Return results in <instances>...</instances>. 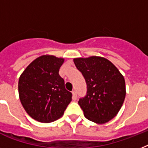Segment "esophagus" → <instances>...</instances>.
Masks as SVG:
<instances>
[{
    "mask_svg": "<svg viewBox=\"0 0 148 148\" xmlns=\"http://www.w3.org/2000/svg\"><path fill=\"white\" fill-rule=\"evenodd\" d=\"M72 96H73V99L74 100H76L77 99V92L75 90H73L72 91Z\"/></svg>",
    "mask_w": 148,
    "mask_h": 148,
    "instance_id": "1",
    "label": "esophagus"
}]
</instances>
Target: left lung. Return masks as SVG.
Listing matches in <instances>:
<instances>
[{
    "mask_svg": "<svg viewBox=\"0 0 148 148\" xmlns=\"http://www.w3.org/2000/svg\"><path fill=\"white\" fill-rule=\"evenodd\" d=\"M85 79L88 92L78 103L87 119L105 124L117 114L126 95L124 76L110 60L102 57L74 58Z\"/></svg>",
    "mask_w": 148,
    "mask_h": 148,
    "instance_id": "left-lung-1",
    "label": "left lung"
}]
</instances>
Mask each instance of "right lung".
I'll return each instance as SVG.
<instances>
[{
	"label": "right lung",
	"instance_id": "obj_1",
	"mask_svg": "<svg viewBox=\"0 0 148 148\" xmlns=\"http://www.w3.org/2000/svg\"><path fill=\"white\" fill-rule=\"evenodd\" d=\"M64 61L53 55L40 56L20 76V101L28 115L38 121L50 123L61 117L72 101V94L65 89L59 75Z\"/></svg>",
	"mask_w": 148,
	"mask_h": 148
}]
</instances>
